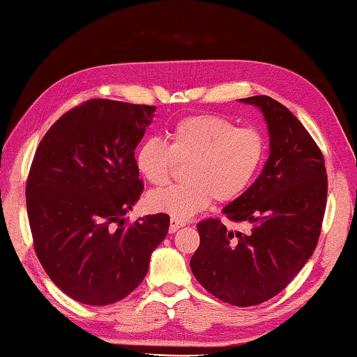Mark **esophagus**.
<instances>
[{
	"label": "esophagus",
	"instance_id": "34e87169",
	"mask_svg": "<svg viewBox=\"0 0 357 357\" xmlns=\"http://www.w3.org/2000/svg\"><path fill=\"white\" fill-rule=\"evenodd\" d=\"M181 226H185V222L178 220V219H171V222H169V234L177 232L181 228Z\"/></svg>",
	"mask_w": 357,
	"mask_h": 357
}]
</instances>
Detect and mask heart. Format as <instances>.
Instances as JSON below:
<instances>
[{
  "instance_id": "obj_1",
  "label": "heart",
  "mask_w": 357,
  "mask_h": 357,
  "mask_svg": "<svg viewBox=\"0 0 357 357\" xmlns=\"http://www.w3.org/2000/svg\"><path fill=\"white\" fill-rule=\"evenodd\" d=\"M169 143L146 138L135 150V168L153 186H164L178 164H188V181L152 192L147 205L174 219H188L213 199L229 204L250 189L265 155V137L218 114L183 117L171 128Z\"/></svg>"
}]
</instances>
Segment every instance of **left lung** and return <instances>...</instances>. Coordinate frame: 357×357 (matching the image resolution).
Masks as SVG:
<instances>
[{
    "label": "left lung",
    "instance_id": "8db88e82",
    "mask_svg": "<svg viewBox=\"0 0 357 357\" xmlns=\"http://www.w3.org/2000/svg\"><path fill=\"white\" fill-rule=\"evenodd\" d=\"M241 101L264 113L271 147L261 176L223 208L228 220L248 231L226 229L219 218L199 222L190 268L213 296L252 307L278 295L316 250L328 176L321 150L287 107L266 95Z\"/></svg>",
    "mask_w": 357,
    "mask_h": 357
}]
</instances>
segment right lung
Wrapping results in <instances>:
<instances>
[{
	"instance_id": "obj_1",
	"label": "right lung",
	"mask_w": 357,
	"mask_h": 357,
	"mask_svg": "<svg viewBox=\"0 0 357 357\" xmlns=\"http://www.w3.org/2000/svg\"><path fill=\"white\" fill-rule=\"evenodd\" d=\"M155 105L95 98L74 107L40 142L26 178V210L40 264L63 294L110 305L143 282L169 215L128 223L144 190L134 150Z\"/></svg>"
}]
</instances>
